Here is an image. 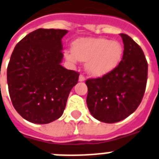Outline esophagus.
I'll return each mask as SVG.
<instances>
[{"instance_id": "34e87169", "label": "esophagus", "mask_w": 159, "mask_h": 159, "mask_svg": "<svg viewBox=\"0 0 159 159\" xmlns=\"http://www.w3.org/2000/svg\"><path fill=\"white\" fill-rule=\"evenodd\" d=\"M78 80H79V82H84V81H85V77H84V76H82V75H80Z\"/></svg>"}]
</instances>
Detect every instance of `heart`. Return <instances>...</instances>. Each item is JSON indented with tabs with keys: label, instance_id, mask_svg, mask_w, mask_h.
I'll return each instance as SVG.
<instances>
[{
	"label": "heart",
	"instance_id": "b5f03b06",
	"mask_svg": "<svg viewBox=\"0 0 159 159\" xmlns=\"http://www.w3.org/2000/svg\"><path fill=\"white\" fill-rule=\"evenodd\" d=\"M123 53V46L117 41L102 37H85L72 43V51L66 52L69 62H86L85 68L93 77H102L113 71L119 64Z\"/></svg>",
	"mask_w": 159,
	"mask_h": 159
}]
</instances>
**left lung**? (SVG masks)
Masks as SVG:
<instances>
[{"label":"left lung","instance_id":"obj_1","mask_svg":"<svg viewBox=\"0 0 159 159\" xmlns=\"http://www.w3.org/2000/svg\"><path fill=\"white\" fill-rule=\"evenodd\" d=\"M124 50L116 68L103 77L88 79L87 104L96 119L107 123L122 121L141 103L148 78V62L142 48L120 34Z\"/></svg>","mask_w":159,"mask_h":159}]
</instances>
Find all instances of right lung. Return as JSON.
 <instances>
[{"mask_svg": "<svg viewBox=\"0 0 159 159\" xmlns=\"http://www.w3.org/2000/svg\"><path fill=\"white\" fill-rule=\"evenodd\" d=\"M68 31L37 29L18 42L7 67L13 107L26 120L46 124L58 119L79 73L61 65V39Z\"/></svg>", "mask_w": 159, "mask_h": 159, "instance_id": "obj_1", "label": "right lung"}]
</instances>
